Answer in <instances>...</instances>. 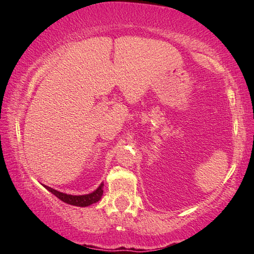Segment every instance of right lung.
Returning <instances> with one entry per match:
<instances>
[{
  "mask_svg": "<svg viewBox=\"0 0 254 254\" xmlns=\"http://www.w3.org/2000/svg\"><path fill=\"white\" fill-rule=\"evenodd\" d=\"M103 186H104V184H101L100 187H98L96 190L91 192V194L78 195V196L68 195V194H65V192H60L48 186H45V187L46 189H48L51 194H54L56 197H58L60 200H63L64 203H67L74 206H79V207H86V206L97 203V201L101 199V197L103 195Z\"/></svg>",
  "mask_w": 254,
  "mask_h": 254,
  "instance_id": "obj_1",
  "label": "right lung"
}]
</instances>
